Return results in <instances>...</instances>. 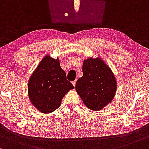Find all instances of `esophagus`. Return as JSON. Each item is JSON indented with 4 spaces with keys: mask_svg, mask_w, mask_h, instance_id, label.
<instances>
[{
    "mask_svg": "<svg viewBox=\"0 0 149 149\" xmlns=\"http://www.w3.org/2000/svg\"><path fill=\"white\" fill-rule=\"evenodd\" d=\"M76 80H75V81H72V84H73V86H75V85H76Z\"/></svg>",
    "mask_w": 149,
    "mask_h": 149,
    "instance_id": "34e87169",
    "label": "esophagus"
}]
</instances>
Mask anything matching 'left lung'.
<instances>
[{
    "mask_svg": "<svg viewBox=\"0 0 149 149\" xmlns=\"http://www.w3.org/2000/svg\"><path fill=\"white\" fill-rule=\"evenodd\" d=\"M82 72L75 89L88 108L100 111L114 98L117 88L115 75L100 58L84 60Z\"/></svg>",
    "mask_w": 149,
    "mask_h": 149,
    "instance_id": "left-lung-1",
    "label": "left lung"
}]
</instances>
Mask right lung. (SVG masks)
<instances>
[{"label": "right lung", "mask_w": 149, "mask_h": 149, "mask_svg": "<svg viewBox=\"0 0 149 149\" xmlns=\"http://www.w3.org/2000/svg\"><path fill=\"white\" fill-rule=\"evenodd\" d=\"M74 86L66 79L60 61L47 55L30 77L28 95L30 101L41 113H50L61 106L65 95Z\"/></svg>", "instance_id": "add662e5"}]
</instances>
